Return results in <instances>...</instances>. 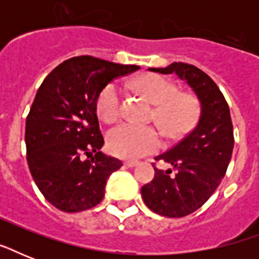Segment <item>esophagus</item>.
Listing matches in <instances>:
<instances>
[{
    "label": "esophagus",
    "instance_id": "esophagus-1",
    "mask_svg": "<svg viewBox=\"0 0 259 259\" xmlns=\"http://www.w3.org/2000/svg\"><path fill=\"white\" fill-rule=\"evenodd\" d=\"M138 164V161H134V160H127V161H125V165L129 166V168H133V166H136Z\"/></svg>",
    "mask_w": 259,
    "mask_h": 259
}]
</instances>
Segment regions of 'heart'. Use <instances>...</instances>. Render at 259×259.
<instances>
[{
    "label": "heart",
    "instance_id": "obj_1",
    "mask_svg": "<svg viewBox=\"0 0 259 259\" xmlns=\"http://www.w3.org/2000/svg\"><path fill=\"white\" fill-rule=\"evenodd\" d=\"M138 89L156 105L153 118L170 138L184 136L200 117V102L195 95L179 93L176 84L160 75L138 79ZM122 91L115 82L107 83L97 97V113L102 121L113 123L121 115ZM161 134L154 126L122 123L109 133V148L123 158H138L161 148Z\"/></svg>",
    "mask_w": 259,
    "mask_h": 259
}]
</instances>
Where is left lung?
Here are the masks:
<instances>
[{"mask_svg":"<svg viewBox=\"0 0 259 259\" xmlns=\"http://www.w3.org/2000/svg\"><path fill=\"white\" fill-rule=\"evenodd\" d=\"M149 70L176 74L192 87L201 105L192 132L154 158L170 164L172 169L161 170L153 164V180L141 188L142 199L153 212L183 218L200 208L225 177L234 148L233 122L223 94L200 68L179 62Z\"/></svg>","mask_w":259,"mask_h":259,"instance_id":"obj_1","label":"left lung"}]
</instances>
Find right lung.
Returning a JSON list of instances; mask_svg holds the SVG:
<instances>
[{
	"instance_id": "1",
	"label": "right lung",
	"mask_w": 259,
	"mask_h": 259,
	"mask_svg": "<svg viewBox=\"0 0 259 259\" xmlns=\"http://www.w3.org/2000/svg\"><path fill=\"white\" fill-rule=\"evenodd\" d=\"M137 70L76 56L51 71L38 87L26 117V161L42 196L63 212L99 204L107 177L122 166L101 152L105 140L95 103L107 83Z\"/></svg>"
}]
</instances>
